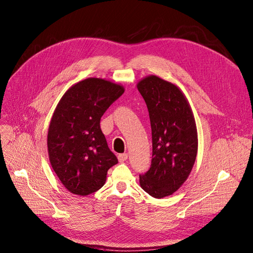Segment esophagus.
<instances>
[{"mask_svg":"<svg viewBox=\"0 0 253 253\" xmlns=\"http://www.w3.org/2000/svg\"><path fill=\"white\" fill-rule=\"evenodd\" d=\"M118 159H119V162H121V163H123V162H125L127 159H128V155L127 154H120L119 156H118Z\"/></svg>","mask_w":253,"mask_h":253,"instance_id":"esophagus-1","label":"esophagus"}]
</instances>
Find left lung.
Masks as SVG:
<instances>
[{
  "label": "left lung",
  "mask_w": 253,
  "mask_h": 253,
  "mask_svg": "<svg viewBox=\"0 0 253 253\" xmlns=\"http://www.w3.org/2000/svg\"><path fill=\"white\" fill-rule=\"evenodd\" d=\"M137 89L148 106L153 142L152 164L139 183L161 199L176 192L191 173L198 151L195 119L182 92L163 79L144 78Z\"/></svg>",
  "instance_id": "8db88e82"
}]
</instances>
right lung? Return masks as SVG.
I'll return each instance as SVG.
<instances>
[{
	"mask_svg": "<svg viewBox=\"0 0 253 253\" xmlns=\"http://www.w3.org/2000/svg\"><path fill=\"white\" fill-rule=\"evenodd\" d=\"M124 93L118 84L88 78L60 99L48 131L50 163L71 193L87 196L103 187L108 170L118 163L100 129V119Z\"/></svg>",
	"mask_w": 253,
	"mask_h": 253,
	"instance_id": "obj_1",
	"label": "right lung"
}]
</instances>
